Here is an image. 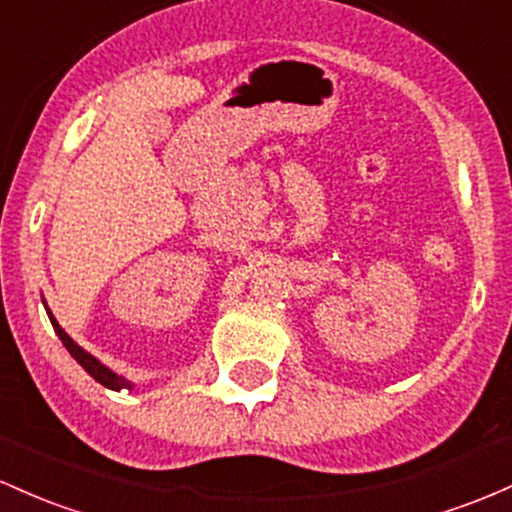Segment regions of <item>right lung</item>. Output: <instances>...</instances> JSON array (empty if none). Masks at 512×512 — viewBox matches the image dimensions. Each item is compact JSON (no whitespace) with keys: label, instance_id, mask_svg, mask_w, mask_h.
<instances>
[{"label":"right lung","instance_id":"1","mask_svg":"<svg viewBox=\"0 0 512 512\" xmlns=\"http://www.w3.org/2000/svg\"><path fill=\"white\" fill-rule=\"evenodd\" d=\"M46 311H48V318H50V323H53V328H55V333H58V338L63 340V345L67 347V352H70L72 357L77 359V362L82 364V369L84 372H87L89 376H92V379H97L101 386H106V389H111V391H121V389H133V384L128 379H123V376H119L116 372H111L109 367H104V364L99 362L97 357H92L89 355V352H84L80 345H77L75 340L70 338V335L65 333L63 328H60L58 325V320H55V316L53 313H50V308L46 306Z\"/></svg>","mask_w":512,"mask_h":512}]
</instances>
